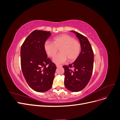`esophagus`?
Returning <instances> with one entry per match:
<instances>
[{
    "mask_svg": "<svg viewBox=\"0 0 120 120\" xmlns=\"http://www.w3.org/2000/svg\"><path fill=\"white\" fill-rule=\"evenodd\" d=\"M56 67H57V68H59V67H61V66H60V65H59V64H56Z\"/></svg>",
    "mask_w": 120,
    "mask_h": 120,
    "instance_id": "esophagus-1",
    "label": "esophagus"
}]
</instances>
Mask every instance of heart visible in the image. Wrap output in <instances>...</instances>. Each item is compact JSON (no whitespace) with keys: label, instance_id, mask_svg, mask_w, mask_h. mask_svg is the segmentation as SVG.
<instances>
[{"label":"heart","instance_id":"heart-1","mask_svg":"<svg viewBox=\"0 0 120 120\" xmlns=\"http://www.w3.org/2000/svg\"><path fill=\"white\" fill-rule=\"evenodd\" d=\"M60 53L53 57V61L57 64L66 63L68 59L70 62L77 60L81 50L79 42L67 34H62L54 37L53 42L46 41L44 44L45 52L49 57H52L60 49Z\"/></svg>","mask_w":120,"mask_h":120}]
</instances>
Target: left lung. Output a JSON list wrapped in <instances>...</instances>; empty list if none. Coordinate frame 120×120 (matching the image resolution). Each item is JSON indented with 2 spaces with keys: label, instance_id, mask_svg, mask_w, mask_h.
I'll return each instance as SVG.
<instances>
[{
  "label": "left lung",
  "instance_id": "8db88e82",
  "mask_svg": "<svg viewBox=\"0 0 120 120\" xmlns=\"http://www.w3.org/2000/svg\"><path fill=\"white\" fill-rule=\"evenodd\" d=\"M71 31L74 32L79 39L81 45V51L73 63L68 66H63L64 69V83L69 90L77 92L85 88L91 78L94 54L88 38L77 31Z\"/></svg>",
  "mask_w": 120,
  "mask_h": 120
}]
</instances>
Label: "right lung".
I'll return each instance as SVG.
<instances>
[{
	"instance_id": "right-lung-1",
	"label": "right lung",
	"mask_w": 120,
	"mask_h": 120,
	"mask_svg": "<svg viewBox=\"0 0 120 120\" xmlns=\"http://www.w3.org/2000/svg\"><path fill=\"white\" fill-rule=\"evenodd\" d=\"M50 31L36 30L25 39L21 47V67L28 85L35 91L42 93L52 88L56 67L48 58L44 44Z\"/></svg>"
}]
</instances>
